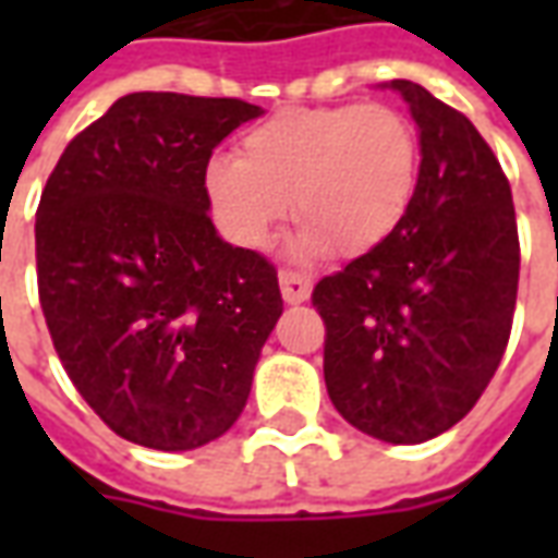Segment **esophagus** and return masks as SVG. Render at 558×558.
Returning <instances> with one entry per match:
<instances>
[{"mask_svg": "<svg viewBox=\"0 0 558 558\" xmlns=\"http://www.w3.org/2000/svg\"><path fill=\"white\" fill-rule=\"evenodd\" d=\"M278 280H280V292H283V302L287 304H302L311 299V290H314V280H311V275L283 268V271L278 275Z\"/></svg>", "mask_w": 558, "mask_h": 558, "instance_id": "obj_1", "label": "esophagus"}]
</instances>
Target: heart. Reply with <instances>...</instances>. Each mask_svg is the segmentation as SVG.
<instances>
[{
    "label": "heart",
    "mask_w": 558,
    "mask_h": 558,
    "mask_svg": "<svg viewBox=\"0 0 558 558\" xmlns=\"http://www.w3.org/2000/svg\"><path fill=\"white\" fill-rule=\"evenodd\" d=\"M421 148L410 116L388 104L295 107L268 116L235 148L211 158L206 194L220 230L259 247L292 196L299 251L362 256L407 218Z\"/></svg>",
    "instance_id": "obj_1"
}]
</instances>
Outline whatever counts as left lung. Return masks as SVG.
Masks as SVG:
<instances>
[{"mask_svg": "<svg viewBox=\"0 0 558 558\" xmlns=\"http://www.w3.org/2000/svg\"><path fill=\"white\" fill-rule=\"evenodd\" d=\"M418 125L421 170L386 242L314 287L328 398L355 430L427 442L463 418L502 362L520 278L511 184L466 116L391 80Z\"/></svg>", "mask_w": 558, "mask_h": 558, "instance_id": "obj_1", "label": "left lung"}]
</instances>
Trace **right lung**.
Wrapping results in <instances>:
<instances>
[{
  "mask_svg": "<svg viewBox=\"0 0 558 558\" xmlns=\"http://www.w3.org/2000/svg\"><path fill=\"white\" fill-rule=\"evenodd\" d=\"M263 110L125 95L68 143L35 218L38 295L71 383L128 442L191 451L242 415L283 314L266 256L208 218V158Z\"/></svg>",
  "mask_w": 558,
  "mask_h": 558,
  "instance_id": "obj_1",
  "label": "right lung"
}]
</instances>
